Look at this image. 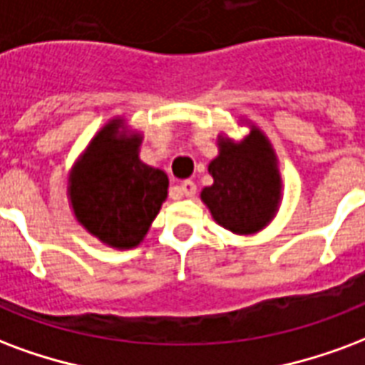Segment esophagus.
Returning a JSON list of instances; mask_svg holds the SVG:
<instances>
[{
	"label": "esophagus",
	"mask_w": 365,
	"mask_h": 365,
	"mask_svg": "<svg viewBox=\"0 0 365 365\" xmlns=\"http://www.w3.org/2000/svg\"><path fill=\"white\" fill-rule=\"evenodd\" d=\"M178 190H180V193H182V195L193 197V195H195V191H197V185H195V182H191V180H185V182L180 183V187H178Z\"/></svg>",
	"instance_id": "obj_1"
}]
</instances>
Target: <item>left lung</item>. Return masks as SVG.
<instances>
[{
    "mask_svg": "<svg viewBox=\"0 0 365 365\" xmlns=\"http://www.w3.org/2000/svg\"><path fill=\"white\" fill-rule=\"evenodd\" d=\"M220 153L209 164L212 185L201 191L203 203L220 226L234 234H255L271 222L280 201L277 156L259 129L242 143L218 139Z\"/></svg>",
    "mask_w": 365,
    "mask_h": 365,
    "instance_id": "obj_1",
    "label": "left lung"
}]
</instances>
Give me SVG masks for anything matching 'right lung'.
Here are the masks:
<instances>
[{"instance_id": "add662e5", "label": "right lung", "mask_w": 365, "mask_h": 365, "mask_svg": "<svg viewBox=\"0 0 365 365\" xmlns=\"http://www.w3.org/2000/svg\"><path fill=\"white\" fill-rule=\"evenodd\" d=\"M114 120L88 145L69 180L73 212L86 232L115 250L143 242L168 195V175L139 160L141 135Z\"/></svg>"}]
</instances>
